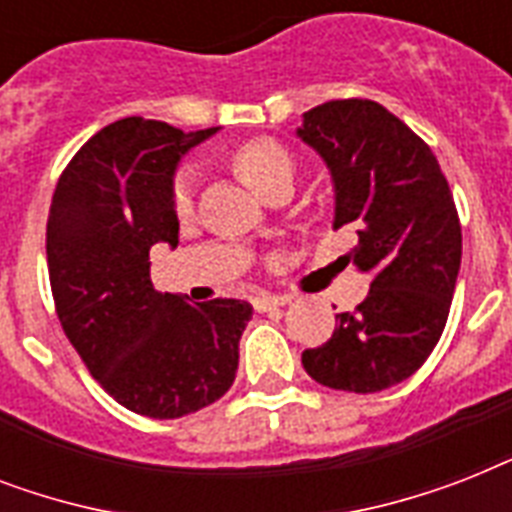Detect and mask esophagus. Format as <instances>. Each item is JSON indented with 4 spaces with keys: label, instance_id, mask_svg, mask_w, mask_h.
Returning <instances> with one entry per match:
<instances>
[{
    "label": "esophagus",
    "instance_id": "1",
    "mask_svg": "<svg viewBox=\"0 0 512 512\" xmlns=\"http://www.w3.org/2000/svg\"><path fill=\"white\" fill-rule=\"evenodd\" d=\"M287 303H289L287 295H257L255 300H252V305H255L257 313L273 311V308H284Z\"/></svg>",
    "mask_w": 512,
    "mask_h": 512
}]
</instances>
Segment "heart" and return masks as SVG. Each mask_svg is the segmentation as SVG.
Wrapping results in <instances>:
<instances>
[{"label": "heart", "instance_id": "1", "mask_svg": "<svg viewBox=\"0 0 512 512\" xmlns=\"http://www.w3.org/2000/svg\"><path fill=\"white\" fill-rule=\"evenodd\" d=\"M233 167L241 180L263 199L281 185H292L295 180V159L276 140H249L247 146H241L233 156ZM193 188H196V170L183 167L177 172L175 188H172V201H175L177 212L191 209Z\"/></svg>", "mask_w": 512, "mask_h": 512}]
</instances>
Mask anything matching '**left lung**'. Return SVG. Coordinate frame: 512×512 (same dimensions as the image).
<instances>
[{
	"label": "left lung",
	"instance_id": "left-lung-1",
	"mask_svg": "<svg viewBox=\"0 0 512 512\" xmlns=\"http://www.w3.org/2000/svg\"><path fill=\"white\" fill-rule=\"evenodd\" d=\"M295 135L327 164L332 225L356 231L345 257L372 273L364 303L303 366L327 388L377 393L412 377L446 327L462 260L452 191L433 151L374 100H329Z\"/></svg>",
	"mask_w": 512,
	"mask_h": 512
}]
</instances>
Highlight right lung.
<instances>
[{"instance_id": "1", "label": "right lung", "mask_w": 512, "mask_h": 512, "mask_svg": "<svg viewBox=\"0 0 512 512\" xmlns=\"http://www.w3.org/2000/svg\"><path fill=\"white\" fill-rule=\"evenodd\" d=\"M215 132L119 119L76 151L52 196L47 268L63 332L108 396L154 420L231 388L252 319L244 300L188 305L151 281V247H177L180 159Z\"/></svg>"}]
</instances>
